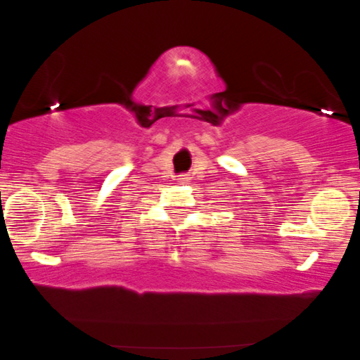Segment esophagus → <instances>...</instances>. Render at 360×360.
Returning a JSON list of instances; mask_svg holds the SVG:
<instances>
[{"mask_svg": "<svg viewBox=\"0 0 360 360\" xmlns=\"http://www.w3.org/2000/svg\"><path fill=\"white\" fill-rule=\"evenodd\" d=\"M190 181V178L187 176V174H181V176L178 178V182L179 184H186V182H188Z\"/></svg>", "mask_w": 360, "mask_h": 360, "instance_id": "obj_1", "label": "esophagus"}]
</instances>
